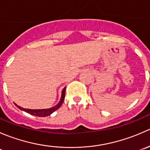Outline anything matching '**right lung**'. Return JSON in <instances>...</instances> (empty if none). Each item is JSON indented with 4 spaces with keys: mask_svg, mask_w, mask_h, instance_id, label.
<instances>
[{
    "mask_svg": "<svg viewBox=\"0 0 150 150\" xmlns=\"http://www.w3.org/2000/svg\"><path fill=\"white\" fill-rule=\"evenodd\" d=\"M65 89L66 87H64L63 88L62 91V96L61 99H60V101L59 102V103L55 105L54 107H51V108L48 109H41V110H31V109H26L23 108V107H20V106H18L17 104H15V105L19 109V110H22V111H25L26 112L29 113L30 115H33L35 116H38V117H46V116L50 115L51 114H52L54 111H56L57 110H58L60 107V106L62 105L64 100V97H65Z\"/></svg>",
    "mask_w": 150,
    "mask_h": 150,
    "instance_id": "add662e5",
    "label": "right lung"
}]
</instances>
